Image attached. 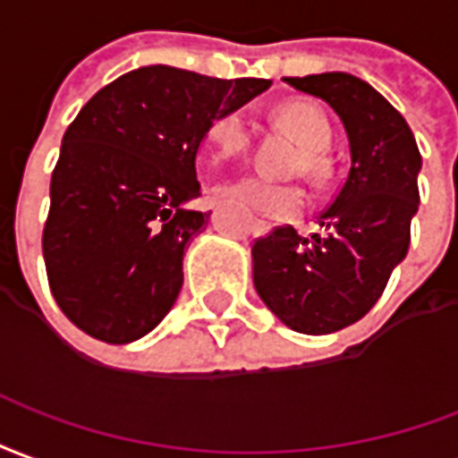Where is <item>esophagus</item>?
I'll return each mask as SVG.
<instances>
[{
	"instance_id": "34e87169",
	"label": "esophagus",
	"mask_w": 458,
	"mask_h": 458,
	"mask_svg": "<svg viewBox=\"0 0 458 458\" xmlns=\"http://www.w3.org/2000/svg\"><path fill=\"white\" fill-rule=\"evenodd\" d=\"M266 229H268V226H266V225H259V226H256V232H266Z\"/></svg>"
}]
</instances>
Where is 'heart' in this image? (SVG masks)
I'll return each instance as SVG.
<instances>
[{"mask_svg": "<svg viewBox=\"0 0 458 458\" xmlns=\"http://www.w3.org/2000/svg\"><path fill=\"white\" fill-rule=\"evenodd\" d=\"M273 122L302 148L300 165L307 175H319L325 170L322 153L329 146V123L322 109L312 102H288L273 112ZM207 146L216 163L239 158L251 146V129L242 112H222L207 129ZM216 197L249 212V215L288 219L302 207V192L295 185H280L256 175L239 178L216 188Z\"/></svg>", "mask_w": 458, "mask_h": 458, "instance_id": "1", "label": "heart"}]
</instances>
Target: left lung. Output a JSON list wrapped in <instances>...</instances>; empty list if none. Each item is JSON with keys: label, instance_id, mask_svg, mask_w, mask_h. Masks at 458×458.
<instances>
[{"label": "left lung", "instance_id": "obj_1", "mask_svg": "<svg viewBox=\"0 0 458 458\" xmlns=\"http://www.w3.org/2000/svg\"><path fill=\"white\" fill-rule=\"evenodd\" d=\"M283 80L335 109L349 136L352 165L319 215L322 232L305 239L293 226H276L256 239L253 285L285 327L332 335L378 302L405 259L422 156L403 114L369 82L349 72Z\"/></svg>", "mask_w": 458, "mask_h": 458}]
</instances>
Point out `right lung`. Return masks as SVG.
Wrapping results in <instances>:
<instances>
[{
    "label": "right lung",
    "instance_id": "add662e5",
    "mask_svg": "<svg viewBox=\"0 0 458 458\" xmlns=\"http://www.w3.org/2000/svg\"><path fill=\"white\" fill-rule=\"evenodd\" d=\"M268 88L146 65L80 109L53 170L43 259L53 298L85 335L129 344L168 315L185 246L209 219L188 207L207 129Z\"/></svg>",
    "mask_w": 458,
    "mask_h": 458
}]
</instances>
